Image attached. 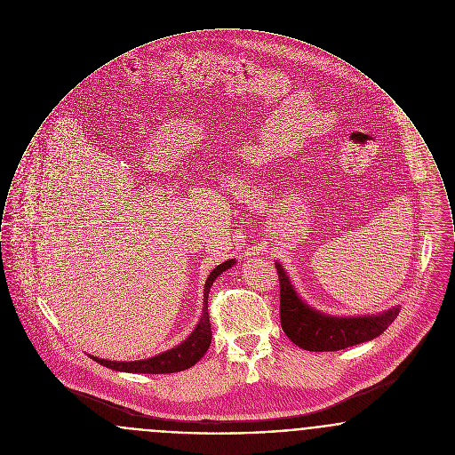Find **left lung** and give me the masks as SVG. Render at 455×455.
Returning a JSON list of instances; mask_svg holds the SVG:
<instances>
[{
	"instance_id": "1",
	"label": "left lung",
	"mask_w": 455,
	"mask_h": 455,
	"mask_svg": "<svg viewBox=\"0 0 455 455\" xmlns=\"http://www.w3.org/2000/svg\"><path fill=\"white\" fill-rule=\"evenodd\" d=\"M281 287V325L287 337L305 351H339L371 340L395 320L399 308L373 316H329L305 305L284 268L275 262Z\"/></svg>"
}]
</instances>
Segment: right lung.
Segmentation results:
<instances>
[{"label":"right lung","instance_id":"add662e5","mask_svg":"<svg viewBox=\"0 0 455 455\" xmlns=\"http://www.w3.org/2000/svg\"><path fill=\"white\" fill-rule=\"evenodd\" d=\"M235 263H236L235 260H228V262L217 265L216 268L211 272V275L205 283V289H204V311H202L200 322L195 327L192 335L183 344L176 346L174 349H169L163 355H157L154 358L142 359V361H108V359L94 358V356H91V358L94 359L96 363H100L106 368H111L116 371H128V373L159 375V373H174V371L188 370L207 353L211 340H212V331H211V322H209V305H207L209 291L214 284L217 275Z\"/></svg>","mask_w":455,"mask_h":455}]
</instances>
